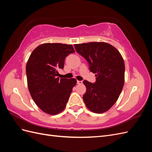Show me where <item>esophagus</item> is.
<instances>
[{"instance_id":"obj_1","label":"esophagus","mask_w":152,"mask_h":152,"mask_svg":"<svg viewBox=\"0 0 152 152\" xmlns=\"http://www.w3.org/2000/svg\"><path fill=\"white\" fill-rule=\"evenodd\" d=\"M82 82H82V80H77V83L78 84H82Z\"/></svg>"}]
</instances>
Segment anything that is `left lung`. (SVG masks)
<instances>
[{
  "mask_svg": "<svg viewBox=\"0 0 152 152\" xmlns=\"http://www.w3.org/2000/svg\"><path fill=\"white\" fill-rule=\"evenodd\" d=\"M76 51L89 63L96 82L84 80L86 92L83 96L87 108L102 113L115 103L124 84L125 65L118 50L108 43L93 42L74 45Z\"/></svg>",
  "mask_w": 152,
  "mask_h": 152,
  "instance_id": "8db88e82",
  "label": "left lung"
}]
</instances>
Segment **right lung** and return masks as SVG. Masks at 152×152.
Returning <instances> with one entry per match:
<instances>
[{"mask_svg": "<svg viewBox=\"0 0 152 152\" xmlns=\"http://www.w3.org/2000/svg\"><path fill=\"white\" fill-rule=\"evenodd\" d=\"M73 53L71 44L46 43L39 45L30 55L26 66L28 90L45 113L56 115L66 107L77 80L59 79L58 70L63 69L66 57Z\"/></svg>", "mask_w": 152, "mask_h": 152, "instance_id": "right-lung-1", "label": "right lung"}]
</instances>
